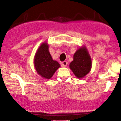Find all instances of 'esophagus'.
<instances>
[{
    "instance_id": "esophagus-1",
    "label": "esophagus",
    "mask_w": 121,
    "mask_h": 121,
    "mask_svg": "<svg viewBox=\"0 0 121 121\" xmlns=\"http://www.w3.org/2000/svg\"><path fill=\"white\" fill-rule=\"evenodd\" d=\"M67 64L68 63L66 61H63L61 63V66L63 67H65L67 66Z\"/></svg>"
}]
</instances>
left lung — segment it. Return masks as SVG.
<instances>
[{"label":"left lung","mask_w":121,"mask_h":121,"mask_svg":"<svg viewBox=\"0 0 121 121\" xmlns=\"http://www.w3.org/2000/svg\"><path fill=\"white\" fill-rule=\"evenodd\" d=\"M91 59L85 47L79 48L74 55V60L69 68L75 76L79 78L84 77L91 68Z\"/></svg>","instance_id":"obj_1"}]
</instances>
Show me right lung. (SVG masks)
<instances>
[{"label":"right lung","instance_id":"obj_1","mask_svg":"<svg viewBox=\"0 0 121 121\" xmlns=\"http://www.w3.org/2000/svg\"><path fill=\"white\" fill-rule=\"evenodd\" d=\"M35 66L37 73L46 79L52 78L60 67L59 63L53 60L48 52V46L44 43L39 47L35 57Z\"/></svg>","mask_w":121,"mask_h":121}]
</instances>
